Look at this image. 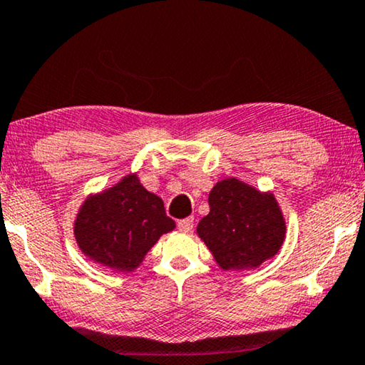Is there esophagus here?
<instances>
[{"label": "esophagus", "instance_id": "obj_1", "mask_svg": "<svg viewBox=\"0 0 365 365\" xmlns=\"http://www.w3.org/2000/svg\"><path fill=\"white\" fill-rule=\"evenodd\" d=\"M178 228H179V232H182V233H190L194 228V218L187 217V218H182V220H179Z\"/></svg>", "mask_w": 365, "mask_h": 365}]
</instances>
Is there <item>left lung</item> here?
I'll list each match as a JSON object with an SVG mask.
<instances>
[{"instance_id": "1", "label": "left lung", "mask_w": 365, "mask_h": 365, "mask_svg": "<svg viewBox=\"0 0 365 365\" xmlns=\"http://www.w3.org/2000/svg\"><path fill=\"white\" fill-rule=\"evenodd\" d=\"M209 205L197 233L222 269L256 267L277 253L285 222L272 194L232 178L215 184Z\"/></svg>"}]
</instances>
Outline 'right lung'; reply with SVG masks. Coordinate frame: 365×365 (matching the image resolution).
<instances>
[{"instance_id":"add662e5","label":"right lung","mask_w":365,"mask_h":365,"mask_svg":"<svg viewBox=\"0 0 365 365\" xmlns=\"http://www.w3.org/2000/svg\"><path fill=\"white\" fill-rule=\"evenodd\" d=\"M175 227L163 200L132 175L83 204L75 235L83 253L106 267L128 272Z\"/></svg>"}]
</instances>
